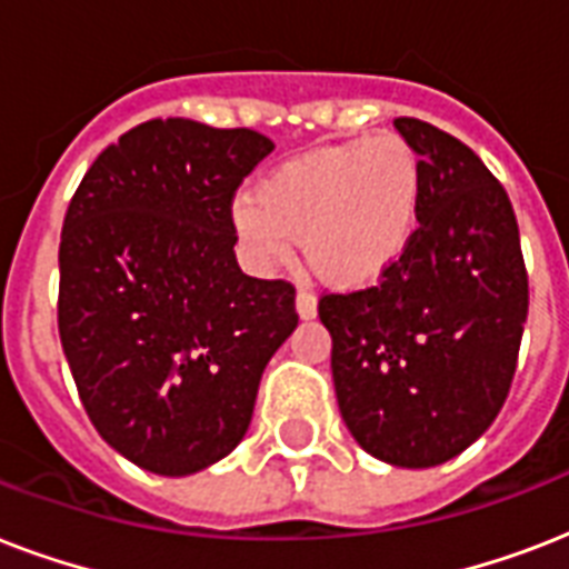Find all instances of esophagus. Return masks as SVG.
Segmentation results:
<instances>
[{
	"mask_svg": "<svg viewBox=\"0 0 569 569\" xmlns=\"http://www.w3.org/2000/svg\"><path fill=\"white\" fill-rule=\"evenodd\" d=\"M295 307H298V316H301L303 321L316 319V312H319V303H316V298H312V295L307 292V289H298Z\"/></svg>",
	"mask_w": 569,
	"mask_h": 569,
	"instance_id": "1",
	"label": "esophagus"
}]
</instances>
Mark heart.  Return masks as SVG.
I'll list each match as a JSON object with an SVG mask.
<instances>
[{
  "mask_svg": "<svg viewBox=\"0 0 569 569\" xmlns=\"http://www.w3.org/2000/svg\"><path fill=\"white\" fill-rule=\"evenodd\" d=\"M425 177L398 136L316 147L274 164L253 197L232 203V230L262 271L283 266L301 239L310 268L337 289H366L413 244Z\"/></svg>",
  "mask_w": 569,
  "mask_h": 569,
  "instance_id": "obj_1",
  "label": "heart"
}]
</instances>
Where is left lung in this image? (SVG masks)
<instances>
[{
	"label": "left lung",
	"instance_id": "8db88e82",
	"mask_svg": "<svg viewBox=\"0 0 569 569\" xmlns=\"http://www.w3.org/2000/svg\"><path fill=\"white\" fill-rule=\"evenodd\" d=\"M396 129L422 162L413 244L378 286L325 295L339 413L360 449L405 469L458 458L511 389L529 277L513 206L463 141L416 118Z\"/></svg>",
	"mask_w": 569,
	"mask_h": 569
}]
</instances>
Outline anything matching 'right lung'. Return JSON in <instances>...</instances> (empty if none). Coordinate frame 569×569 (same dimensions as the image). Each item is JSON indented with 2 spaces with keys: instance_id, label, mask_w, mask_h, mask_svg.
I'll return each mask as SVG.
<instances>
[{
  "instance_id": "add662e5",
  "label": "right lung",
  "mask_w": 569,
  "mask_h": 569,
  "mask_svg": "<svg viewBox=\"0 0 569 569\" xmlns=\"http://www.w3.org/2000/svg\"><path fill=\"white\" fill-rule=\"evenodd\" d=\"M274 144L147 120L67 206L58 333L93 428L156 476H194L248 433L259 380L298 328L295 289L236 262L230 203Z\"/></svg>"
}]
</instances>
